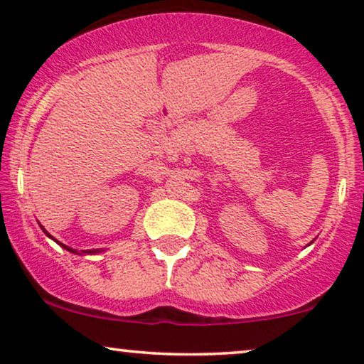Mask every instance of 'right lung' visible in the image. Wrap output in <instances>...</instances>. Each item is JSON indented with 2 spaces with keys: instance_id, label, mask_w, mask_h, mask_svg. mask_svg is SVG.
<instances>
[{
  "instance_id": "1",
  "label": "right lung",
  "mask_w": 364,
  "mask_h": 364,
  "mask_svg": "<svg viewBox=\"0 0 364 364\" xmlns=\"http://www.w3.org/2000/svg\"><path fill=\"white\" fill-rule=\"evenodd\" d=\"M43 228V227H41ZM43 230H44V228H43ZM44 232H46V230H44ZM46 235L48 237H51V235H49V233L46 232ZM53 238V237H51ZM53 240H54V238H53ZM58 242V240H56ZM59 243V242H58ZM59 245H61L63 248H66V250H69V252H73V253H77V250H73V248H69V247H66V245H63V243H59ZM97 252H101V250H82V253H89V255H91V253H97ZM79 255H81V253H79Z\"/></svg>"
}]
</instances>
